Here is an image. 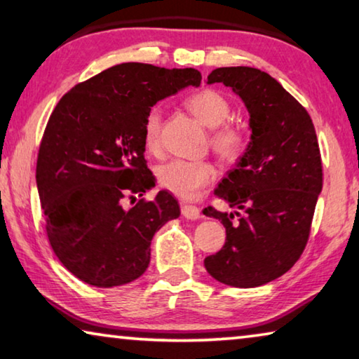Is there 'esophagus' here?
Here are the masks:
<instances>
[{"label": "esophagus", "mask_w": 359, "mask_h": 359, "mask_svg": "<svg viewBox=\"0 0 359 359\" xmlns=\"http://www.w3.org/2000/svg\"><path fill=\"white\" fill-rule=\"evenodd\" d=\"M182 215L188 218V220H198V218H201V210L196 205L182 204Z\"/></svg>", "instance_id": "34e87169"}]
</instances>
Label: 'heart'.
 Returning a JSON list of instances; mask_svg holds the SVG:
<instances>
[{"mask_svg":"<svg viewBox=\"0 0 359 359\" xmlns=\"http://www.w3.org/2000/svg\"><path fill=\"white\" fill-rule=\"evenodd\" d=\"M187 106L208 128H217L212 133V145L218 155L224 160H233L241 154L244 149V133L239 126L224 123L231 114V107L222 93L210 88L201 90L187 100ZM161 121L160 107H151L144 118V144L150 151H155L160 147ZM156 179L158 184L174 196L194 199L204 187H208L215 179V168L209 161H190L175 158L156 168Z\"/></svg>","mask_w":359,"mask_h":359,"instance_id":"b5f03b06","label":"heart"}]
</instances>
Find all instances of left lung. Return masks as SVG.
<instances>
[{
  "instance_id": "obj_1",
  "label": "left lung",
  "mask_w": 359,
  "mask_h": 359,
  "mask_svg": "<svg viewBox=\"0 0 359 359\" xmlns=\"http://www.w3.org/2000/svg\"><path fill=\"white\" fill-rule=\"evenodd\" d=\"M208 83H223L239 96L252 135L215 188L236 210L204 209L226 229L222 250L205 258L204 266L229 287H259L290 271L307 244L323 185L317 133L306 109L264 71L217 68Z\"/></svg>"
}]
</instances>
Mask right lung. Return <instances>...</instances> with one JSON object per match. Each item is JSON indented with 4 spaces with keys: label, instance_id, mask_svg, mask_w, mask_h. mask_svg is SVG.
I'll use <instances>...</instances> for the list:
<instances>
[{
    "label": "right lung",
    "instance_id": "obj_1",
    "mask_svg": "<svg viewBox=\"0 0 359 359\" xmlns=\"http://www.w3.org/2000/svg\"><path fill=\"white\" fill-rule=\"evenodd\" d=\"M201 72L121 63L66 93L42 136L36 185L53 252L71 274L100 288L141 277L158 229L180 215L166 190L131 209L126 198L151 190L144 118L158 101L199 87Z\"/></svg>",
    "mask_w": 359,
    "mask_h": 359
}]
</instances>
